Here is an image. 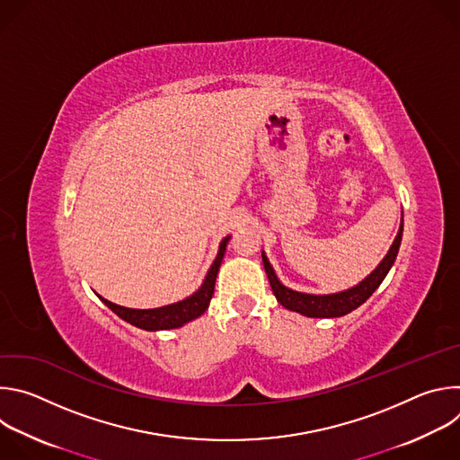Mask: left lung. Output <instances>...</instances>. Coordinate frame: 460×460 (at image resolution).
Instances as JSON below:
<instances>
[{"label": "left lung", "instance_id": "8db88e82", "mask_svg": "<svg viewBox=\"0 0 460 460\" xmlns=\"http://www.w3.org/2000/svg\"><path fill=\"white\" fill-rule=\"evenodd\" d=\"M402 229H404V220L401 222V229H399L395 240H393L387 254L382 258V261L371 275H367L355 288H349L346 291L333 293V295H309V293L293 291L279 280V277L275 275V270L271 268L270 260H268L264 251H261V261H264V268H266V273H268V279H270V284H271V289H273L277 300L286 309L296 311V313H300L304 316H309V318L344 316V314L351 313L353 309H357L358 305H362L375 293V289L382 284V280L385 279V275L389 273V270L393 266V261H395V258L399 254V247H401V240H402Z\"/></svg>", "mask_w": 460, "mask_h": 460}]
</instances>
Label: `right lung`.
<instances>
[{"mask_svg": "<svg viewBox=\"0 0 460 460\" xmlns=\"http://www.w3.org/2000/svg\"><path fill=\"white\" fill-rule=\"evenodd\" d=\"M229 238L231 236H226L220 242L218 254H217V258L213 261L211 270L208 271L206 280L200 286V289L196 291V293H192L190 296L180 300V302H174V304H169V305H164V307H155V309H130V307H123V305L112 304V302H109V300H105L102 296L100 298L119 318H123L125 322L140 327V330H146V332L176 330V327H181L183 323H187V322H190L194 318H199L200 314H204L206 309L209 307V302H211L213 293H215L217 275H218L220 264H222V260H224Z\"/></svg>", "mask_w": 460, "mask_h": 460, "instance_id": "1", "label": "right lung"}]
</instances>
